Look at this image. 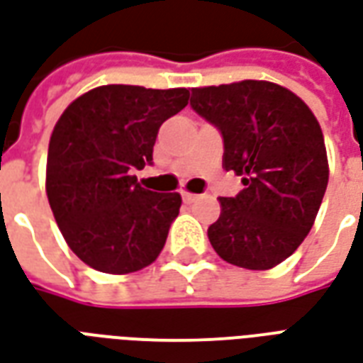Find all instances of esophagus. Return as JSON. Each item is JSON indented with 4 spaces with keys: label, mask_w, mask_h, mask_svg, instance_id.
Returning <instances> with one entry per match:
<instances>
[{
    "label": "esophagus",
    "mask_w": 363,
    "mask_h": 363,
    "mask_svg": "<svg viewBox=\"0 0 363 363\" xmlns=\"http://www.w3.org/2000/svg\"><path fill=\"white\" fill-rule=\"evenodd\" d=\"M198 198H200V196L192 194V192H182V200H184V203H194Z\"/></svg>",
    "instance_id": "esophagus-1"
}]
</instances>
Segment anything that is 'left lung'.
<instances>
[{
	"mask_svg": "<svg viewBox=\"0 0 363 363\" xmlns=\"http://www.w3.org/2000/svg\"><path fill=\"white\" fill-rule=\"evenodd\" d=\"M190 107L221 133L225 169L244 184L235 198H219L209 242L233 265L275 267L310 233L327 189L318 119L296 94L265 80L192 88Z\"/></svg>",
	"mask_w": 363,
	"mask_h": 363,
	"instance_id": "obj_1",
	"label": "left lung"
}]
</instances>
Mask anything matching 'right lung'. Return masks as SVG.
<instances>
[{"instance_id": "add662e5", "label": "right lung", "mask_w": 363, "mask_h": 363, "mask_svg": "<svg viewBox=\"0 0 363 363\" xmlns=\"http://www.w3.org/2000/svg\"><path fill=\"white\" fill-rule=\"evenodd\" d=\"M186 88L107 84L67 107L48 147L45 192L69 248L101 273H133L160 256L181 196L142 189L157 130L186 107Z\"/></svg>"}]
</instances>
